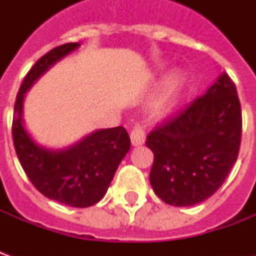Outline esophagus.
Segmentation results:
<instances>
[{
    "instance_id": "esophagus-1",
    "label": "esophagus",
    "mask_w": 256,
    "mask_h": 256,
    "mask_svg": "<svg viewBox=\"0 0 256 256\" xmlns=\"http://www.w3.org/2000/svg\"><path fill=\"white\" fill-rule=\"evenodd\" d=\"M130 140H132V144L133 146H140L145 142V132L140 126H136V128L132 130L130 133Z\"/></svg>"
}]
</instances>
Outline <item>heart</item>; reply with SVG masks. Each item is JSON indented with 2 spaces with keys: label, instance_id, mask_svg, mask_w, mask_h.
<instances>
[{
  "label": "heart",
  "instance_id": "heart-1",
  "mask_svg": "<svg viewBox=\"0 0 256 256\" xmlns=\"http://www.w3.org/2000/svg\"><path fill=\"white\" fill-rule=\"evenodd\" d=\"M184 84H185V74L182 70H172L167 74L163 82L160 84V89L158 92V94L150 102V111L156 115H162L172 108L178 96L181 94Z\"/></svg>",
  "mask_w": 256,
  "mask_h": 256
}]
</instances>
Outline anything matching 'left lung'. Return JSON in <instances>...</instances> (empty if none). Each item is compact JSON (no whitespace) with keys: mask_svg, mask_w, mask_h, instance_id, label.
<instances>
[{"mask_svg":"<svg viewBox=\"0 0 256 256\" xmlns=\"http://www.w3.org/2000/svg\"><path fill=\"white\" fill-rule=\"evenodd\" d=\"M242 108L228 74L146 137L154 152L150 181L164 203L189 207L212 196L238 156Z\"/></svg>","mask_w":256,"mask_h":256,"instance_id":"left-lung-1","label":"left lung"}]
</instances>
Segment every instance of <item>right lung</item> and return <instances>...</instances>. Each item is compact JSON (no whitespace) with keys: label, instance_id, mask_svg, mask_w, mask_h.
Here are the masks:
<instances>
[{"label":"right lung","instance_id":"add662e5","mask_svg":"<svg viewBox=\"0 0 256 256\" xmlns=\"http://www.w3.org/2000/svg\"><path fill=\"white\" fill-rule=\"evenodd\" d=\"M79 46V42H74L54 48L31 67L16 97L12 134L20 164L32 185L48 198L84 208L104 198L118 166L130 150L126 128H98L68 146L49 148L36 142L24 122L26 93Z\"/></svg>","mask_w":256,"mask_h":256}]
</instances>
